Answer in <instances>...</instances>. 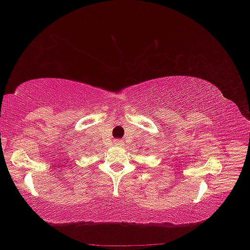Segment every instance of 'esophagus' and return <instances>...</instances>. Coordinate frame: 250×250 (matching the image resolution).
Returning <instances> with one entry per match:
<instances>
[{"instance_id":"obj_1","label":"esophagus","mask_w":250,"mask_h":250,"mask_svg":"<svg viewBox=\"0 0 250 250\" xmlns=\"http://www.w3.org/2000/svg\"><path fill=\"white\" fill-rule=\"evenodd\" d=\"M115 146H121L122 145H124V142H122L121 140H115Z\"/></svg>"}]
</instances>
